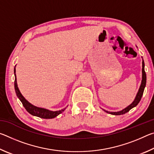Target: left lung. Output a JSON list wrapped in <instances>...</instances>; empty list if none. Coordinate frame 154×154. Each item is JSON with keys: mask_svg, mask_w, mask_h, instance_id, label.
I'll list each match as a JSON object with an SVG mask.
<instances>
[{"mask_svg": "<svg viewBox=\"0 0 154 154\" xmlns=\"http://www.w3.org/2000/svg\"><path fill=\"white\" fill-rule=\"evenodd\" d=\"M143 69H142V82H141V84H140V88L139 90V92H138L136 96V98H135L134 100L132 102V103L131 105H130L129 106H128L126 108H125L123 110H122L120 111H118V112H110V111H105L104 110L105 112L108 113H110L112 115H116V116H119V115H123L126 113L127 112H128L130 109H132L134 106H136L140 102V99L142 98V96H143V92H144V89H145V85H146V73H145V63H144V61L143 60Z\"/></svg>", "mask_w": 154, "mask_h": 154, "instance_id": "obj_1", "label": "left lung"}]
</instances>
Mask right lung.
<instances>
[{
  "instance_id": "1",
  "label": "right lung",
  "mask_w": 154,
  "mask_h": 154,
  "mask_svg": "<svg viewBox=\"0 0 154 154\" xmlns=\"http://www.w3.org/2000/svg\"><path fill=\"white\" fill-rule=\"evenodd\" d=\"M14 72L15 73V68L14 69ZM14 86H15V93H16L18 98H19L21 102H22L23 106H24V108L26 109V110L28 113H30L31 115H32V116H37L38 118H44V119H51V118H56L57 116H58L59 114L62 113V112L65 110V109H66L64 108V109H61V110L56 111H51L48 110V109L38 108L32 105H31L30 103H28V101L26 100L24 96L22 95V94L20 93L19 89H18V87L17 85L16 75L15 74Z\"/></svg>"
}]
</instances>
